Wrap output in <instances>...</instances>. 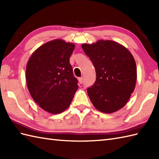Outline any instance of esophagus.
I'll return each instance as SVG.
<instances>
[{
    "mask_svg": "<svg viewBox=\"0 0 159 159\" xmlns=\"http://www.w3.org/2000/svg\"><path fill=\"white\" fill-rule=\"evenodd\" d=\"M78 80H79V82L81 84L82 83H83V77H80V78H79V79H78Z\"/></svg>",
    "mask_w": 159,
    "mask_h": 159,
    "instance_id": "1",
    "label": "esophagus"
}]
</instances>
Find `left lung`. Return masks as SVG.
Masks as SVG:
<instances>
[{
    "instance_id": "left-lung-1",
    "label": "left lung",
    "mask_w": 159,
    "mask_h": 159,
    "mask_svg": "<svg viewBox=\"0 0 159 159\" xmlns=\"http://www.w3.org/2000/svg\"><path fill=\"white\" fill-rule=\"evenodd\" d=\"M81 46L96 69V82L87 89L91 102L104 113L121 109L136 85L137 67L133 55L126 47L111 40L100 39Z\"/></svg>"
}]
</instances>
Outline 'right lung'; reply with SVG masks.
I'll list each match as a JSON object with an SVG mask.
<instances>
[{
    "instance_id": "add662e5",
    "label": "right lung",
    "mask_w": 159,
    "mask_h": 159,
    "mask_svg": "<svg viewBox=\"0 0 159 159\" xmlns=\"http://www.w3.org/2000/svg\"><path fill=\"white\" fill-rule=\"evenodd\" d=\"M74 48L73 43L52 40L36 49L26 64L29 92L35 102L50 113L65 111L79 87L70 63Z\"/></svg>"
}]
</instances>
